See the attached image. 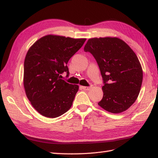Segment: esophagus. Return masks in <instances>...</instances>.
I'll return each mask as SVG.
<instances>
[{"mask_svg": "<svg viewBox=\"0 0 158 158\" xmlns=\"http://www.w3.org/2000/svg\"><path fill=\"white\" fill-rule=\"evenodd\" d=\"M82 89H83L84 90H87V91H88V90H89L90 89H91L92 87L89 86V87H86V86H81Z\"/></svg>", "mask_w": 158, "mask_h": 158, "instance_id": "1", "label": "esophagus"}]
</instances>
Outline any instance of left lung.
<instances>
[{"label":"left lung","instance_id":"8db88e82","mask_svg":"<svg viewBox=\"0 0 158 158\" xmlns=\"http://www.w3.org/2000/svg\"><path fill=\"white\" fill-rule=\"evenodd\" d=\"M84 51L94 57L103 79V97L98 105L112 113L125 111L138 98L143 81L135 53L117 37L89 39Z\"/></svg>","mask_w":158,"mask_h":158}]
</instances>
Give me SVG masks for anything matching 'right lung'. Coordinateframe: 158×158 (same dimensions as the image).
<instances>
[{"instance_id": "right-lung-1", "label": "right lung", "mask_w": 158, "mask_h": 158, "mask_svg": "<svg viewBox=\"0 0 158 158\" xmlns=\"http://www.w3.org/2000/svg\"><path fill=\"white\" fill-rule=\"evenodd\" d=\"M85 40L49 35L28 49L24 60L23 87L31 105L41 115L55 118L71 107L79 85L66 82L61 75L66 72L69 77V60Z\"/></svg>"}]
</instances>
